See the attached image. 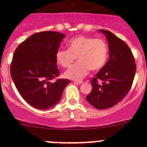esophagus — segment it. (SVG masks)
Listing matches in <instances>:
<instances>
[{
    "label": "esophagus",
    "mask_w": 147,
    "mask_h": 147,
    "mask_svg": "<svg viewBox=\"0 0 147 147\" xmlns=\"http://www.w3.org/2000/svg\"><path fill=\"white\" fill-rule=\"evenodd\" d=\"M74 82L75 83H76V84H82L83 83V81H82V80H80V81H74Z\"/></svg>",
    "instance_id": "34e87169"
}]
</instances>
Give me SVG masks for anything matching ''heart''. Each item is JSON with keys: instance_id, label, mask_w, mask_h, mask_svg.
Segmentation results:
<instances>
[{"instance_id": "heart-1", "label": "heart", "mask_w": 147, "mask_h": 147, "mask_svg": "<svg viewBox=\"0 0 147 147\" xmlns=\"http://www.w3.org/2000/svg\"><path fill=\"white\" fill-rule=\"evenodd\" d=\"M67 48L57 50L55 60L60 66L69 67L78 57L79 62L65 72V77L68 79H82L90 69L97 71L101 69L107 60L108 47L102 39L80 35L67 42Z\"/></svg>"}]
</instances>
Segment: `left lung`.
Masks as SVG:
<instances>
[{
  "label": "left lung",
  "instance_id": "left-lung-1",
  "mask_svg": "<svg viewBox=\"0 0 147 147\" xmlns=\"http://www.w3.org/2000/svg\"><path fill=\"white\" fill-rule=\"evenodd\" d=\"M106 36L109 58L92 80V90L86 97L98 109L115 106L124 99L132 85L136 72L134 58L129 46L110 31L99 30ZM100 80L102 84H99Z\"/></svg>",
  "mask_w": 147,
  "mask_h": 147
}]
</instances>
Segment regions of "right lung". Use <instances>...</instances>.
Listing matches in <instances>:
<instances>
[{
	"instance_id": "add662e5",
	"label": "right lung",
	"mask_w": 147,
	"mask_h": 147,
	"mask_svg": "<svg viewBox=\"0 0 147 147\" xmlns=\"http://www.w3.org/2000/svg\"><path fill=\"white\" fill-rule=\"evenodd\" d=\"M65 35L55 31L35 33L16 48L10 65L12 80L31 106L47 109L60 101L69 80H51L59 75L55 53Z\"/></svg>"
}]
</instances>
